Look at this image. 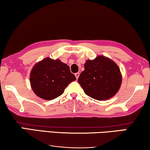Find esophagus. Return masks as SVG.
Returning <instances> with one entry per match:
<instances>
[{
  "mask_svg": "<svg viewBox=\"0 0 150 150\" xmlns=\"http://www.w3.org/2000/svg\"><path fill=\"white\" fill-rule=\"evenodd\" d=\"M79 76H80V73L79 72H77V73L75 74V76H76V79H79Z\"/></svg>",
  "mask_w": 150,
  "mask_h": 150,
  "instance_id": "34e87169",
  "label": "esophagus"
}]
</instances>
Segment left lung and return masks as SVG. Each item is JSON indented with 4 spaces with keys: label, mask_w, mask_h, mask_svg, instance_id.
<instances>
[{
    "label": "left lung",
    "mask_w": 150,
    "mask_h": 150,
    "mask_svg": "<svg viewBox=\"0 0 150 150\" xmlns=\"http://www.w3.org/2000/svg\"><path fill=\"white\" fill-rule=\"evenodd\" d=\"M122 81L117 65L104 56L86 61L85 70L78 79L85 93L98 100H106L113 97L120 89Z\"/></svg>",
    "instance_id": "1"
}]
</instances>
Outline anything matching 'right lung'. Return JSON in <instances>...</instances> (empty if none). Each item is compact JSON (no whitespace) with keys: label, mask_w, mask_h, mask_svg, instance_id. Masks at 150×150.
<instances>
[{"label":"right lung","mask_w":150,"mask_h":150,"mask_svg":"<svg viewBox=\"0 0 150 150\" xmlns=\"http://www.w3.org/2000/svg\"><path fill=\"white\" fill-rule=\"evenodd\" d=\"M76 80L68 65L59 59L53 60L49 57L37 63L30 74L33 91L38 97L46 100L62 95L67 85Z\"/></svg>","instance_id":"obj_1"}]
</instances>
